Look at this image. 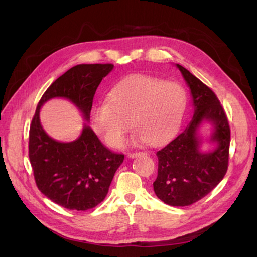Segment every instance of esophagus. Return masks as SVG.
Returning a JSON list of instances; mask_svg holds the SVG:
<instances>
[{"label": "esophagus", "mask_w": 257, "mask_h": 257, "mask_svg": "<svg viewBox=\"0 0 257 257\" xmlns=\"http://www.w3.org/2000/svg\"><path fill=\"white\" fill-rule=\"evenodd\" d=\"M145 154H146V152H129L128 157L132 158V159H133V158H136V157H138L140 155H145Z\"/></svg>", "instance_id": "34e87169"}]
</instances>
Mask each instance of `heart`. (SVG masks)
Segmentation results:
<instances>
[{
	"label": "heart",
	"mask_w": 257,
	"mask_h": 257,
	"mask_svg": "<svg viewBox=\"0 0 257 257\" xmlns=\"http://www.w3.org/2000/svg\"><path fill=\"white\" fill-rule=\"evenodd\" d=\"M108 100L92 109L91 127L110 147L121 146L132 124L134 144L158 145L173 137L181 125L188 106L183 87L151 76H132L108 92Z\"/></svg>",
	"instance_id": "heart-1"
}]
</instances>
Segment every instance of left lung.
I'll list each match as a JSON object with an SVG mask.
<instances>
[{
    "label": "left lung",
    "mask_w": 257,
    "mask_h": 257,
    "mask_svg": "<svg viewBox=\"0 0 257 257\" xmlns=\"http://www.w3.org/2000/svg\"><path fill=\"white\" fill-rule=\"evenodd\" d=\"M191 90L194 114L189 124L166 147L157 151L158 176L154 190L172 206H187L203 199L224 178L228 167L231 130L226 113L211 88L177 64ZM203 119L215 124L212 141L218 148L203 154L198 150L196 129Z\"/></svg>",
    "instance_id": "obj_1"
}]
</instances>
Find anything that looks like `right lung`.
<instances>
[{"instance_id": "1", "label": "right lung", "mask_w": 257, "mask_h": 257, "mask_svg": "<svg viewBox=\"0 0 257 257\" xmlns=\"http://www.w3.org/2000/svg\"><path fill=\"white\" fill-rule=\"evenodd\" d=\"M112 64H80L68 69L48 87L38 101L29 136V157L38 190L65 209L86 211L106 198L124 155L107 149L85 125L73 143L52 139L40 122V108L48 99L73 101L88 121L95 92Z\"/></svg>"}]
</instances>
